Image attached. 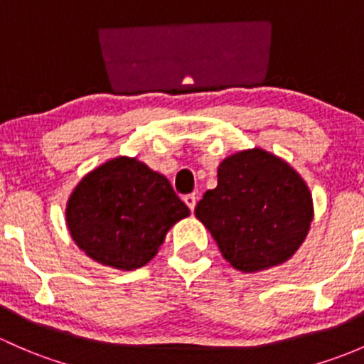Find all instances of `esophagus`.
<instances>
[{
  "label": "esophagus",
  "instance_id": "1",
  "mask_svg": "<svg viewBox=\"0 0 364 364\" xmlns=\"http://www.w3.org/2000/svg\"><path fill=\"white\" fill-rule=\"evenodd\" d=\"M196 201H198V198L194 196V194H186V196H183V203H186L187 207H189L191 212H194V207H196Z\"/></svg>",
  "mask_w": 364,
  "mask_h": 364
}]
</instances>
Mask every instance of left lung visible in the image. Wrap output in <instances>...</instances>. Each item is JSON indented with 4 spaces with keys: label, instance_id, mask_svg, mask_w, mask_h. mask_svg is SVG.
Wrapping results in <instances>:
<instances>
[{
    "label": "left lung",
    "instance_id": "1",
    "mask_svg": "<svg viewBox=\"0 0 364 364\" xmlns=\"http://www.w3.org/2000/svg\"><path fill=\"white\" fill-rule=\"evenodd\" d=\"M224 259L240 272L284 263L296 252L312 223V196L303 178L261 149L220 163L217 187L194 210Z\"/></svg>",
    "mask_w": 364,
    "mask_h": 364
}]
</instances>
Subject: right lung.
I'll use <instances>...</instances> for the list:
<instances>
[{
    "label": "right lung",
    "mask_w": 364,
    "mask_h": 364,
    "mask_svg": "<svg viewBox=\"0 0 364 364\" xmlns=\"http://www.w3.org/2000/svg\"><path fill=\"white\" fill-rule=\"evenodd\" d=\"M189 215L166 177L117 157L82 178L66 220L71 238L98 263L136 269L156 256L168 230Z\"/></svg>",
    "instance_id": "right-lung-1"
}]
</instances>
